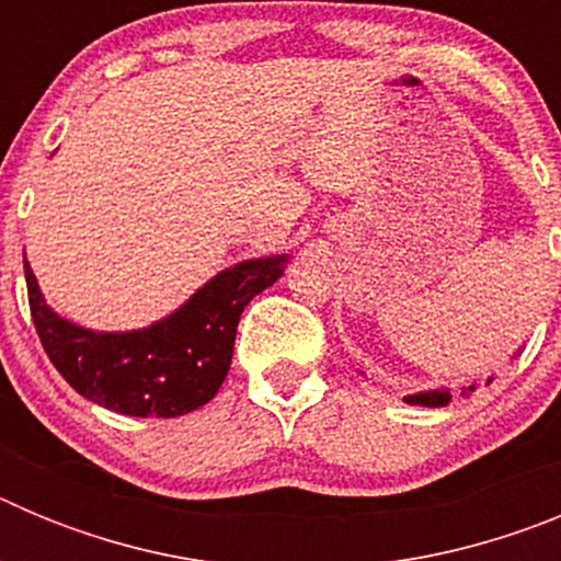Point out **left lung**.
<instances>
[{"label":"left lung","mask_w":561,"mask_h":561,"mask_svg":"<svg viewBox=\"0 0 561 561\" xmlns=\"http://www.w3.org/2000/svg\"><path fill=\"white\" fill-rule=\"evenodd\" d=\"M492 379L494 376H489V379H485V385H492ZM460 396H469V393H474V385H466V388H460L458 390ZM455 399V393L449 388H435V390H421V393H410V396H404V401H408V404H415V408H447L449 401Z\"/></svg>","instance_id":"obj_1"}]
</instances>
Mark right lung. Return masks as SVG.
<instances>
[{
	"instance_id": "obj_1",
	"label": "right lung",
	"mask_w": 561,
	"mask_h": 561,
	"mask_svg": "<svg viewBox=\"0 0 561 561\" xmlns=\"http://www.w3.org/2000/svg\"><path fill=\"white\" fill-rule=\"evenodd\" d=\"M289 255L252 257L210 277L173 314L148 329L92 331L44 304L24 261L30 314L58 374L101 408L137 419H176L219 393L241 311L284 275Z\"/></svg>"
}]
</instances>
